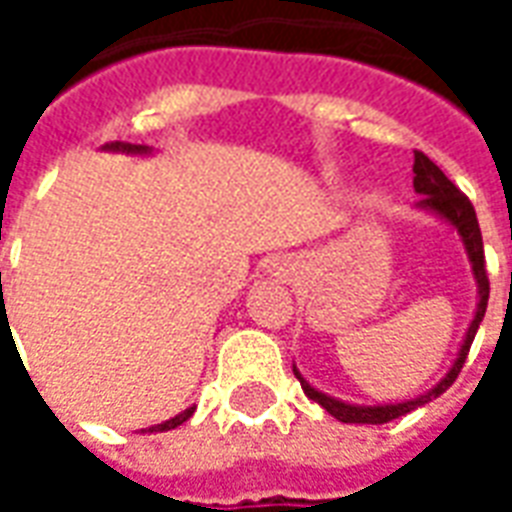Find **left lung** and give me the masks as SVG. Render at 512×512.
<instances>
[{
    "instance_id": "1",
    "label": "left lung",
    "mask_w": 512,
    "mask_h": 512,
    "mask_svg": "<svg viewBox=\"0 0 512 512\" xmlns=\"http://www.w3.org/2000/svg\"><path fill=\"white\" fill-rule=\"evenodd\" d=\"M413 174H416V177H413V188H416V194H421L418 207H427V210H432V213H438L441 219L449 221L452 227H457L460 238H463V244H466L468 260H471V268H474V280H477V285H480V305H477V316H474L471 327H468L466 341H463V349H460V355H457L452 371L443 377L438 388H432L430 393H424V396H418V399H410V402H399V405H377V407L346 405V402H338V399H332V396H327V393L310 388V385L302 380V374L293 368L296 380L302 382V391H305L313 402H318V405L324 407L330 416L343 421V424H388V421H393V418L405 416V413H410V410L427 405V402L435 399V396H441V393L457 380L460 368H463V363H466L471 341H474V335H477V330H480V321L482 316H485V307H488L491 282H488L485 249H482V232H480V224H477L474 205L468 202V196L457 188L455 182L449 180V177H446V174L432 163L430 157L424 155V152H418V149H416V163H413Z\"/></svg>"
}]
</instances>
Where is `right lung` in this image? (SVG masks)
<instances>
[{
  "instance_id": "add662e5",
  "label": "right lung",
  "mask_w": 512,
  "mask_h": 512,
  "mask_svg": "<svg viewBox=\"0 0 512 512\" xmlns=\"http://www.w3.org/2000/svg\"><path fill=\"white\" fill-rule=\"evenodd\" d=\"M110 149H124V152H146L144 146H132V144H110ZM194 416V407H188L185 413L180 416L169 418V421H163V424H157V427H149V432H166V430H174V427H180L182 421H188V418Z\"/></svg>"
}]
</instances>
